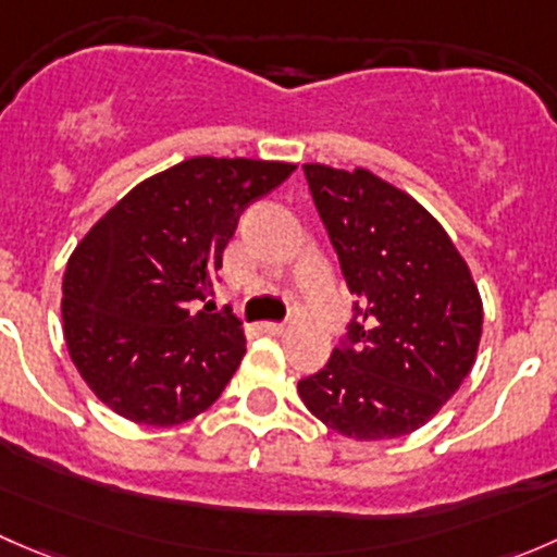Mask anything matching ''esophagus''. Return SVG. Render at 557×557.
<instances>
[{
  "label": "esophagus",
  "instance_id": "obj_1",
  "mask_svg": "<svg viewBox=\"0 0 557 557\" xmlns=\"http://www.w3.org/2000/svg\"><path fill=\"white\" fill-rule=\"evenodd\" d=\"M258 329L263 331V334H283L285 325L283 323H272V320H267V323H261Z\"/></svg>",
  "mask_w": 557,
  "mask_h": 557
}]
</instances>
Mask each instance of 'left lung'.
<instances>
[{
  "instance_id": "1",
  "label": "left lung",
  "mask_w": 557,
  "mask_h": 557,
  "mask_svg": "<svg viewBox=\"0 0 557 557\" xmlns=\"http://www.w3.org/2000/svg\"><path fill=\"white\" fill-rule=\"evenodd\" d=\"M305 174L358 301L345 345L299 383L301 401L356 442L412 434L474 367L480 290L442 223L401 188L361 166Z\"/></svg>"
}]
</instances>
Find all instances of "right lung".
Returning <instances> with one entry per match:
<instances>
[{"mask_svg": "<svg viewBox=\"0 0 557 557\" xmlns=\"http://www.w3.org/2000/svg\"><path fill=\"white\" fill-rule=\"evenodd\" d=\"M296 164L196 159L134 185L66 261L61 320L72 363L97 398L132 423L180 425L237 372L245 334L210 296L239 215Z\"/></svg>", "mask_w": 557, "mask_h": 557, "instance_id": "add662e5", "label": "right lung"}]
</instances>
